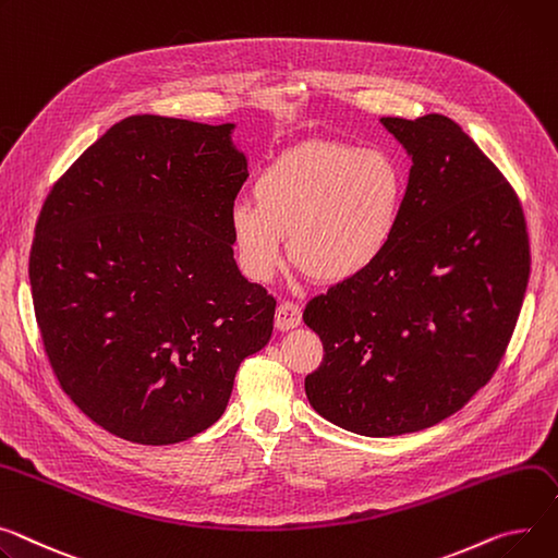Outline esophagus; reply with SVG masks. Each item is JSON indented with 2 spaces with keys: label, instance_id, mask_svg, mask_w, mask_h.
<instances>
[{
  "label": "esophagus",
  "instance_id": "obj_1",
  "mask_svg": "<svg viewBox=\"0 0 558 558\" xmlns=\"http://www.w3.org/2000/svg\"><path fill=\"white\" fill-rule=\"evenodd\" d=\"M301 320H303V310L299 305L291 301H282L278 305V310H276V327L278 329H282V331L293 329L301 325Z\"/></svg>",
  "mask_w": 558,
  "mask_h": 558
}]
</instances>
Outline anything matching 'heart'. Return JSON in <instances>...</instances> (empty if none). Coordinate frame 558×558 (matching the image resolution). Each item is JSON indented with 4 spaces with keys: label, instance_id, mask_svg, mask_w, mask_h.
I'll return each instance as SVG.
<instances>
[{
    "label": "heart",
    "instance_id": "heart-1",
    "mask_svg": "<svg viewBox=\"0 0 558 558\" xmlns=\"http://www.w3.org/2000/svg\"><path fill=\"white\" fill-rule=\"evenodd\" d=\"M253 199L231 208L240 265L257 282L284 259L325 282L365 274L390 246L405 199L401 163L386 150L307 141L284 150L253 183Z\"/></svg>",
    "mask_w": 558,
    "mask_h": 558
}]
</instances>
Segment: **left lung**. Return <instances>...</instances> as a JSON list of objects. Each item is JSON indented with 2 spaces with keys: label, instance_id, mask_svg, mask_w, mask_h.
I'll return each instance as SVG.
<instances>
[{
  "label": "left lung",
  "instance_id": "1",
  "mask_svg": "<svg viewBox=\"0 0 558 558\" xmlns=\"http://www.w3.org/2000/svg\"><path fill=\"white\" fill-rule=\"evenodd\" d=\"M381 123L413 159L397 233L303 314L325 350L312 408L367 437L458 413L494 377L530 280L523 206L473 138L441 114Z\"/></svg>",
  "mask_w": 558,
  "mask_h": 558
}]
</instances>
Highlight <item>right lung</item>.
<instances>
[{
	"label": "right lung",
	"mask_w": 558,
	"mask_h": 558,
	"mask_svg": "<svg viewBox=\"0 0 558 558\" xmlns=\"http://www.w3.org/2000/svg\"><path fill=\"white\" fill-rule=\"evenodd\" d=\"M233 128L128 117L53 183L35 225L28 278L53 375L128 441L213 426L271 339L276 299L233 257L248 177Z\"/></svg>",
	"instance_id": "add662e5"
}]
</instances>
